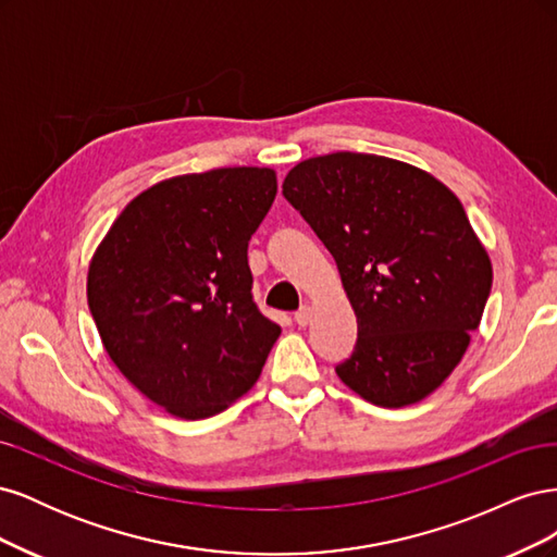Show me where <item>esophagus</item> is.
<instances>
[{
  "mask_svg": "<svg viewBox=\"0 0 557 557\" xmlns=\"http://www.w3.org/2000/svg\"><path fill=\"white\" fill-rule=\"evenodd\" d=\"M311 318H313V309H311V307H301V309L295 313L297 325H301V327H307V325L311 323Z\"/></svg>",
  "mask_w": 557,
  "mask_h": 557,
  "instance_id": "obj_1",
  "label": "esophagus"
}]
</instances>
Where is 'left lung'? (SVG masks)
<instances>
[{
	"mask_svg": "<svg viewBox=\"0 0 557 557\" xmlns=\"http://www.w3.org/2000/svg\"><path fill=\"white\" fill-rule=\"evenodd\" d=\"M283 195L332 252L358 318L336 376L383 409L432 395L460 364L493 285L460 199L420 166L350 150L301 160Z\"/></svg>",
	"mask_w": 557,
	"mask_h": 557,
	"instance_id": "8db88e82",
	"label": "left lung"
}]
</instances>
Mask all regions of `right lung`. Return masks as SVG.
<instances>
[{"label": "right lung", "instance_id": "1", "mask_svg": "<svg viewBox=\"0 0 557 557\" xmlns=\"http://www.w3.org/2000/svg\"><path fill=\"white\" fill-rule=\"evenodd\" d=\"M276 188L269 166L164 178L95 250L88 307L104 350L166 413H221L262 374L281 327L250 297L248 242Z\"/></svg>", "mask_w": 557, "mask_h": 557}]
</instances>
